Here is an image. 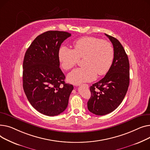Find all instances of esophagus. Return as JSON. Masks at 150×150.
<instances>
[{"mask_svg": "<svg viewBox=\"0 0 150 150\" xmlns=\"http://www.w3.org/2000/svg\"><path fill=\"white\" fill-rule=\"evenodd\" d=\"M81 86H84L86 88H88V85H87V84H83V85H81Z\"/></svg>", "mask_w": 150, "mask_h": 150, "instance_id": "1", "label": "esophagus"}]
</instances>
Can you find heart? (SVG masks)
Here are the masks:
<instances>
[{
	"label": "heart",
	"instance_id": "1",
	"mask_svg": "<svg viewBox=\"0 0 150 150\" xmlns=\"http://www.w3.org/2000/svg\"><path fill=\"white\" fill-rule=\"evenodd\" d=\"M114 48L108 41L87 36L74 43V49L62 47L59 51V58L63 68L68 70L73 68L79 58L84 57L85 65L78 68L68 75V81L73 84L90 82L99 76L109 71L114 59Z\"/></svg>",
	"mask_w": 150,
	"mask_h": 150
}]
</instances>
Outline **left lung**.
Wrapping results in <instances>:
<instances>
[{
	"instance_id": "8db88e82",
	"label": "left lung",
	"mask_w": 150,
	"mask_h": 150,
	"mask_svg": "<svg viewBox=\"0 0 150 150\" xmlns=\"http://www.w3.org/2000/svg\"><path fill=\"white\" fill-rule=\"evenodd\" d=\"M105 35L113 45L112 64L105 77L90 86L91 98L87 103L88 110L99 116L110 113L119 106L129 83V64L125 51L117 39Z\"/></svg>"
}]
</instances>
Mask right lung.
Masks as SVG:
<instances>
[{
	"mask_svg": "<svg viewBox=\"0 0 150 150\" xmlns=\"http://www.w3.org/2000/svg\"><path fill=\"white\" fill-rule=\"evenodd\" d=\"M71 36L48 31L38 36L26 50L23 62V88L28 101L39 112L54 116L64 111L73 86L65 82L59 68L62 43Z\"/></svg>",
	"mask_w": 150,
	"mask_h": 150,
	"instance_id": "1",
	"label": "right lung"
}]
</instances>
